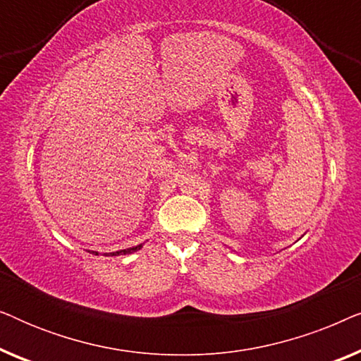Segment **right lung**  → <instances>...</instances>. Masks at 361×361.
Instances as JSON below:
<instances>
[{
  "instance_id": "add662e5",
  "label": "right lung",
  "mask_w": 361,
  "mask_h": 361,
  "mask_svg": "<svg viewBox=\"0 0 361 361\" xmlns=\"http://www.w3.org/2000/svg\"><path fill=\"white\" fill-rule=\"evenodd\" d=\"M142 248V243L141 245H136V246H131V248H126V250H120V251H113V253H108V255H111V256H120V255H131V253H135V251H137V250H141ZM93 255H98L97 251H92Z\"/></svg>"
}]
</instances>
